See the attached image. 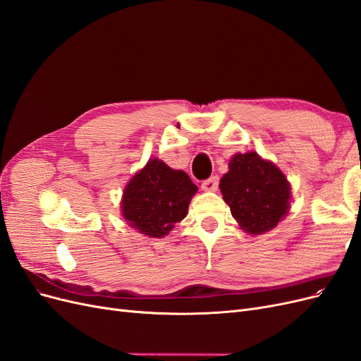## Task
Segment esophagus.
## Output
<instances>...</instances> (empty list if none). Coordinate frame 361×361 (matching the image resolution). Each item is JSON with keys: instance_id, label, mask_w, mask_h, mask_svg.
<instances>
[{"instance_id": "esophagus-1", "label": "esophagus", "mask_w": 361, "mask_h": 361, "mask_svg": "<svg viewBox=\"0 0 361 361\" xmlns=\"http://www.w3.org/2000/svg\"><path fill=\"white\" fill-rule=\"evenodd\" d=\"M218 182H220V179H218V176H211L209 179L203 180L202 188H203L204 191H216V190H218Z\"/></svg>"}]
</instances>
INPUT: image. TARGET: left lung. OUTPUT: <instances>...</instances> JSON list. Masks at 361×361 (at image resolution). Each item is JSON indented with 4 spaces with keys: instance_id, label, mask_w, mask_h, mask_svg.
Returning a JSON list of instances; mask_svg holds the SVG:
<instances>
[{
    "instance_id": "obj_1",
    "label": "left lung",
    "mask_w": 361,
    "mask_h": 361,
    "mask_svg": "<svg viewBox=\"0 0 361 361\" xmlns=\"http://www.w3.org/2000/svg\"><path fill=\"white\" fill-rule=\"evenodd\" d=\"M232 216L250 235L274 228L289 211L290 185L281 170L256 152L236 154L220 180Z\"/></svg>"
}]
</instances>
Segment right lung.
I'll list each match as a JSON object with an SVG mask.
<instances>
[{
  "mask_svg": "<svg viewBox=\"0 0 361 361\" xmlns=\"http://www.w3.org/2000/svg\"><path fill=\"white\" fill-rule=\"evenodd\" d=\"M197 185L182 170L157 158L149 159L129 180L120 203L130 227L150 238H164L188 212Z\"/></svg>",
  "mask_w": 361,
  "mask_h": 361,
  "instance_id": "right-lung-1",
  "label": "right lung"
}]
</instances>
